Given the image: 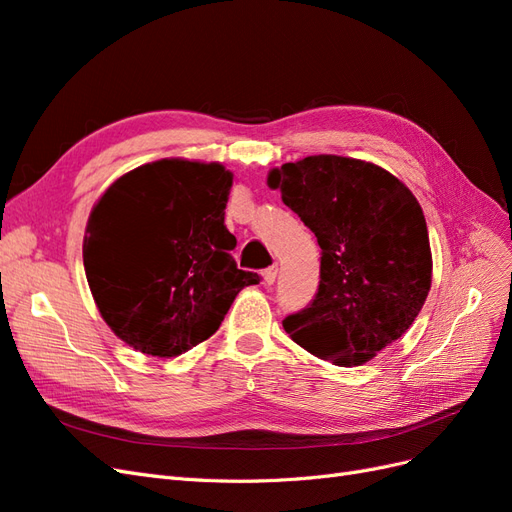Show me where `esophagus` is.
Wrapping results in <instances>:
<instances>
[{"instance_id":"1","label":"esophagus","mask_w":512,"mask_h":512,"mask_svg":"<svg viewBox=\"0 0 512 512\" xmlns=\"http://www.w3.org/2000/svg\"><path fill=\"white\" fill-rule=\"evenodd\" d=\"M275 277H277V265L262 271V280H265V284H269V286L275 282Z\"/></svg>"}]
</instances>
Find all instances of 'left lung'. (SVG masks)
Returning a JSON list of instances; mask_svg holds the SVG:
<instances>
[{"mask_svg":"<svg viewBox=\"0 0 512 512\" xmlns=\"http://www.w3.org/2000/svg\"><path fill=\"white\" fill-rule=\"evenodd\" d=\"M267 185L322 250L316 299L284 320L286 333L339 367L371 361L412 327L431 288L421 205L389 170L331 153L271 168Z\"/></svg>","mask_w":512,"mask_h":512,"instance_id":"8db88e82","label":"left lung"}]
</instances>
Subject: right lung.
I'll return each instance as SVG.
<instances>
[{"label":"right lung","mask_w":512,"mask_h":512,"mask_svg":"<svg viewBox=\"0 0 512 512\" xmlns=\"http://www.w3.org/2000/svg\"><path fill=\"white\" fill-rule=\"evenodd\" d=\"M220 162L162 158L115 179L89 213L85 275L98 312L130 348L170 359L205 342L258 275L237 269Z\"/></svg>","instance_id":"1"}]
</instances>
